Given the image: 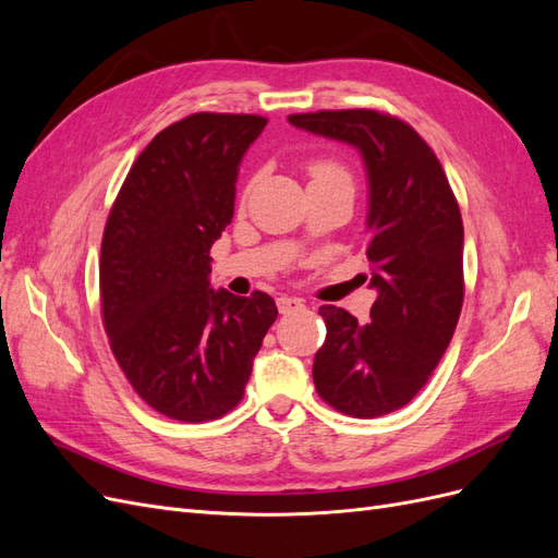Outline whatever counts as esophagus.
<instances>
[{
    "label": "esophagus",
    "instance_id": "34e87169",
    "mask_svg": "<svg viewBox=\"0 0 558 558\" xmlns=\"http://www.w3.org/2000/svg\"><path fill=\"white\" fill-rule=\"evenodd\" d=\"M277 307H279V312H281V314H291V312L302 310L305 305H302V300H300V298L281 295V298H277Z\"/></svg>",
    "mask_w": 558,
    "mask_h": 558
}]
</instances>
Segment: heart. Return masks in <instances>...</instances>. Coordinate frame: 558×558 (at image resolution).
Masks as SVG:
<instances>
[{
	"label": "heart",
	"instance_id": "obj_1",
	"mask_svg": "<svg viewBox=\"0 0 558 558\" xmlns=\"http://www.w3.org/2000/svg\"><path fill=\"white\" fill-rule=\"evenodd\" d=\"M307 172L312 177V181H326V179H349L344 167L332 160V158H314L307 165Z\"/></svg>",
	"mask_w": 558,
	"mask_h": 558
}]
</instances>
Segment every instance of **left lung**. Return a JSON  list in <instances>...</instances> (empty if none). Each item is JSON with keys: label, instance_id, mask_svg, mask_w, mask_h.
<instances>
[{"label": "left lung", "instance_id": "8db88e82", "mask_svg": "<svg viewBox=\"0 0 558 558\" xmlns=\"http://www.w3.org/2000/svg\"><path fill=\"white\" fill-rule=\"evenodd\" d=\"M302 130L353 144L369 179V324L324 305L314 386L337 412L375 418L412 402L445 356L463 307V221L426 140L377 109L291 113Z\"/></svg>", "mask_w": 558, "mask_h": 558}]
</instances>
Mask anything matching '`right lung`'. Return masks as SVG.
Instances as JSON below:
<instances>
[{"label":"right lung","mask_w":558,"mask_h":558,"mask_svg":"<svg viewBox=\"0 0 558 558\" xmlns=\"http://www.w3.org/2000/svg\"><path fill=\"white\" fill-rule=\"evenodd\" d=\"M267 118L199 111L158 132L118 191L102 238L99 302L109 347L156 412L202 424L244 398L277 320L263 291L209 289L211 244L234 214V181Z\"/></svg>","instance_id":"right-lung-1"}]
</instances>
